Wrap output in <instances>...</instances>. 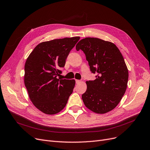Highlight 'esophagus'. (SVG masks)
I'll return each mask as SVG.
<instances>
[{"instance_id": "34e87169", "label": "esophagus", "mask_w": 150, "mask_h": 150, "mask_svg": "<svg viewBox=\"0 0 150 150\" xmlns=\"http://www.w3.org/2000/svg\"><path fill=\"white\" fill-rule=\"evenodd\" d=\"M81 81L80 80H76V83H81Z\"/></svg>"}]
</instances>
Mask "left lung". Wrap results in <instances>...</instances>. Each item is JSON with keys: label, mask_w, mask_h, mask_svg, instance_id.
I'll return each mask as SVG.
<instances>
[{"label": "left lung", "mask_w": 150, "mask_h": 150, "mask_svg": "<svg viewBox=\"0 0 150 150\" xmlns=\"http://www.w3.org/2000/svg\"><path fill=\"white\" fill-rule=\"evenodd\" d=\"M84 52L90 69L97 74L94 81H86V92L82 98L91 111L105 114L115 108L127 86L128 69L116 45L98 38H86L76 45Z\"/></svg>", "instance_id": "left-lung-1"}]
</instances>
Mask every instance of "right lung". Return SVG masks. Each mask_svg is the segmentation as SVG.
<instances>
[{
  "mask_svg": "<svg viewBox=\"0 0 150 150\" xmlns=\"http://www.w3.org/2000/svg\"><path fill=\"white\" fill-rule=\"evenodd\" d=\"M80 37L42 42L35 47L25 65L24 82L29 97L46 115H55L67 105L75 86L74 79H58L61 68Z\"/></svg>",
  "mask_w": 150,
  "mask_h": 150,
  "instance_id": "1",
  "label": "right lung"
}]
</instances>
